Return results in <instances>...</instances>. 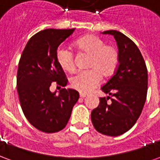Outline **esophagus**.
Here are the masks:
<instances>
[{
  "mask_svg": "<svg viewBox=\"0 0 160 160\" xmlns=\"http://www.w3.org/2000/svg\"><path fill=\"white\" fill-rule=\"evenodd\" d=\"M80 97L81 98H84L87 97V94H85V93H80Z\"/></svg>",
  "mask_w": 160,
  "mask_h": 160,
  "instance_id": "1",
  "label": "esophagus"
}]
</instances>
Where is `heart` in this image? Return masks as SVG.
<instances>
[{"label": "heart", "mask_w": 160, "mask_h": 160, "mask_svg": "<svg viewBox=\"0 0 160 160\" xmlns=\"http://www.w3.org/2000/svg\"><path fill=\"white\" fill-rule=\"evenodd\" d=\"M74 44L80 50L91 56L88 63L91 69L75 73L70 79V85L73 89L87 93L99 85L102 74L110 76L116 71L119 63V52L116 47L106 45L104 40L94 35L82 37ZM56 61L67 72H73L75 68L73 53L65 46H60L56 50Z\"/></svg>", "instance_id": "b5f03b06"}]
</instances>
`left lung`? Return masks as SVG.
Segmentation results:
<instances>
[{
    "mask_svg": "<svg viewBox=\"0 0 160 160\" xmlns=\"http://www.w3.org/2000/svg\"><path fill=\"white\" fill-rule=\"evenodd\" d=\"M102 33L112 35L117 41L119 64L101 88L111 97L99 98L91 118L98 132L118 136L129 130L141 116L148 93V69L140 49L130 38L115 30Z\"/></svg>",
    "mask_w": 160,
    "mask_h": 160,
    "instance_id": "1",
    "label": "left lung"
}]
</instances>
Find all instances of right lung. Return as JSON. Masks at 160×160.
<instances>
[{
  "label": "right lung",
  "mask_w": 160,
  "mask_h": 160,
  "mask_svg": "<svg viewBox=\"0 0 160 160\" xmlns=\"http://www.w3.org/2000/svg\"><path fill=\"white\" fill-rule=\"evenodd\" d=\"M75 29H45L26 43L17 73V91L24 114L33 127L55 133L66 127L79 92L62 88L52 92V83L66 87L68 80L56 61L59 45Z\"/></svg>",
  "instance_id": "right-lung-1"
}]
</instances>
